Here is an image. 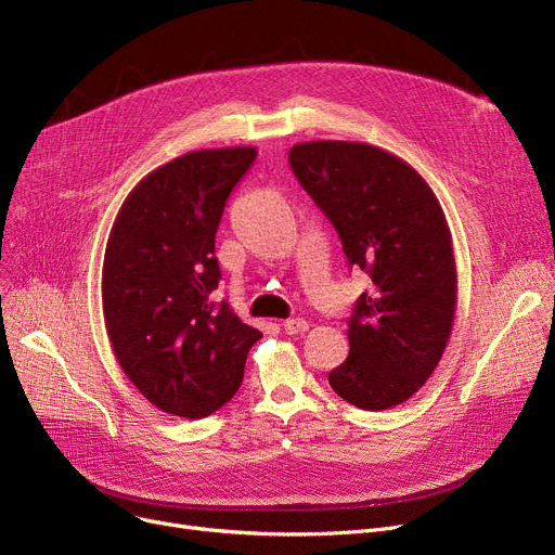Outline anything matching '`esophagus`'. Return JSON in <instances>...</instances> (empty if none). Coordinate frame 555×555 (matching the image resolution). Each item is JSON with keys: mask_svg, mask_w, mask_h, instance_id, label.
<instances>
[{"mask_svg": "<svg viewBox=\"0 0 555 555\" xmlns=\"http://www.w3.org/2000/svg\"><path fill=\"white\" fill-rule=\"evenodd\" d=\"M310 328V324L306 322V319H287V322H283V331L287 333V335H301V333H306Z\"/></svg>", "mask_w": 555, "mask_h": 555, "instance_id": "34e87169", "label": "esophagus"}]
</instances>
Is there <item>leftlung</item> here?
<instances>
[{
  "mask_svg": "<svg viewBox=\"0 0 555 555\" xmlns=\"http://www.w3.org/2000/svg\"><path fill=\"white\" fill-rule=\"evenodd\" d=\"M289 166L337 229L348 266L373 283L328 383L360 410H391L427 383L454 326L456 262L441 202L414 166L371 143H297Z\"/></svg>",
  "mask_w": 555,
  "mask_h": 555,
  "instance_id": "left-lung-1",
  "label": "left lung"
}]
</instances>
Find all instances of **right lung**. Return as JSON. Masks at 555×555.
Wrapping results in <instances>:
<instances>
[{"instance_id": "1", "label": "right lung", "mask_w": 555, "mask_h": 555, "mask_svg": "<svg viewBox=\"0 0 555 555\" xmlns=\"http://www.w3.org/2000/svg\"><path fill=\"white\" fill-rule=\"evenodd\" d=\"M254 145L172 159L128 193L103 258V317L116 362L157 410L204 418L238 391L262 337L211 293L220 281L216 231Z\"/></svg>"}]
</instances>
